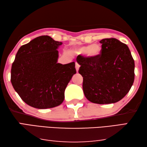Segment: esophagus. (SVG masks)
<instances>
[{
    "label": "esophagus",
    "mask_w": 147,
    "mask_h": 147,
    "mask_svg": "<svg viewBox=\"0 0 147 147\" xmlns=\"http://www.w3.org/2000/svg\"><path fill=\"white\" fill-rule=\"evenodd\" d=\"M75 67H76V72H78V71H79V69H80V65L78 64V63H76V66H75Z\"/></svg>",
    "instance_id": "1"
}]
</instances>
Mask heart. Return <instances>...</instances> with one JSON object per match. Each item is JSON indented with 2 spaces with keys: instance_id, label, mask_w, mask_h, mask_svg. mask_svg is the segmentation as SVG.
<instances>
[{
  "instance_id": "b5f03b06",
  "label": "heart",
  "mask_w": 147,
  "mask_h": 147,
  "mask_svg": "<svg viewBox=\"0 0 147 147\" xmlns=\"http://www.w3.org/2000/svg\"><path fill=\"white\" fill-rule=\"evenodd\" d=\"M101 51H102V49L100 45L90 44L76 48L75 49H74V53L78 55H87L89 57L96 58L99 57Z\"/></svg>"
}]
</instances>
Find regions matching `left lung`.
Instances as JSON below:
<instances>
[{
    "mask_svg": "<svg viewBox=\"0 0 147 147\" xmlns=\"http://www.w3.org/2000/svg\"><path fill=\"white\" fill-rule=\"evenodd\" d=\"M99 57H77L83 77V90L90 102L116 103L125 96L134 80V60L129 48L116 38L100 41Z\"/></svg>",
    "mask_w": 147,
    "mask_h": 147,
    "instance_id": "left-lung-1",
    "label": "left lung"
}]
</instances>
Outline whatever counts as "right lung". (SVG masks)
<instances>
[{
  "instance_id": "right-lung-1",
  "label": "right lung",
  "mask_w": 147,
  "mask_h": 147,
  "mask_svg": "<svg viewBox=\"0 0 147 147\" xmlns=\"http://www.w3.org/2000/svg\"><path fill=\"white\" fill-rule=\"evenodd\" d=\"M62 42L44 35L18 49L11 71V82L28 105L44 109L60 105L67 85L76 74L74 62L58 63V49Z\"/></svg>"
}]
</instances>
